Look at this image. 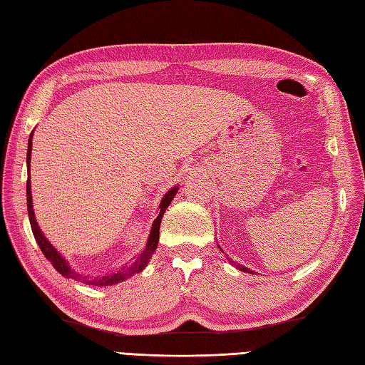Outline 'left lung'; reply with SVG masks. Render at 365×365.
I'll list each match as a JSON object with an SVG mask.
<instances>
[{
	"label": "left lung",
	"instance_id": "8db88e82",
	"mask_svg": "<svg viewBox=\"0 0 365 365\" xmlns=\"http://www.w3.org/2000/svg\"><path fill=\"white\" fill-rule=\"evenodd\" d=\"M220 247V245H218ZM221 252H223V250H221ZM227 259H230V262L232 264V266H235V267H237L239 270H242V272H247V274H252V270H250L248 267H245V266H240V264L239 262H234L231 258H227Z\"/></svg>",
	"mask_w": 365,
	"mask_h": 365
}]
</instances>
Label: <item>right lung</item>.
Instances as JSON below:
<instances>
[{
	"label": "right lung",
	"instance_id": "add662e5",
	"mask_svg": "<svg viewBox=\"0 0 365 365\" xmlns=\"http://www.w3.org/2000/svg\"><path fill=\"white\" fill-rule=\"evenodd\" d=\"M31 148H33V133L30 134V139H28V152H26V170H28V180H26V207H28V217H30V225H31V231L36 242L41 248V252L44 253L46 258L50 261V264L55 267L56 272H60L63 277L66 278H73V280H78L85 284H90V287H112V284H118L121 282L128 280V278L134 277L135 274L142 272L148 264L150 258H152L153 252L158 247V240H160V225H161V218L164 215V212L169 207L170 201H173L174 196L177 195L178 187L170 188L166 195L163 196L161 202L158 205L160 213L156 220L153 221L152 230H150V235L147 239V245L144 248V252L140 255L134 256V258L121 266L120 269L113 270V272L109 274H99V275H90V274H82L77 272L74 267H71V264L68 259L56 250L52 244H50L48 239L44 235V232L41 231V227L38 225V221L34 218V209H33V197H31V180H30V161H31Z\"/></svg>",
	"mask_w": 365,
	"mask_h": 365
}]
</instances>
